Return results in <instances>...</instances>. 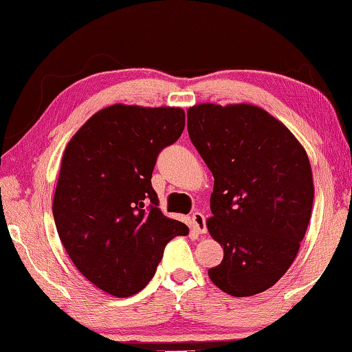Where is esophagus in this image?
I'll use <instances>...</instances> for the list:
<instances>
[{
	"label": "esophagus",
	"mask_w": 352,
	"mask_h": 352,
	"mask_svg": "<svg viewBox=\"0 0 352 352\" xmlns=\"http://www.w3.org/2000/svg\"><path fill=\"white\" fill-rule=\"evenodd\" d=\"M192 223L197 233H206V219L200 211L192 214Z\"/></svg>",
	"instance_id": "obj_1"
}]
</instances>
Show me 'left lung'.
I'll return each mask as SVG.
<instances>
[{"label": "left lung", "instance_id": "left-lung-1", "mask_svg": "<svg viewBox=\"0 0 352 352\" xmlns=\"http://www.w3.org/2000/svg\"><path fill=\"white\" fill-rule=\"evenodd\" d=\"M187 130L214 176L208 230L223 258L208 274L233 297L263 292L287 272L307 233L314 198L307 152L252 104H197Z\"/></svg>", "mask_w": 352, "mask_h": 352}]
</instances>
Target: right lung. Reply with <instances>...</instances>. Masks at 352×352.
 <instances>
[{"instance_id": "obj_1", "label": "right lung", "mask_w": 352, "mask_h": 352, "mask_svg": "<svg viewBox=\"0 0 352 352\" xmlns=\"http://www.w3.org/2000/svg\"><path fill=\"white\" fill-rule=\"evenodd\" d=\"M179 108L113 104L91 116L66 146L52 212L76 268L114 297L147 286L186 223L159 210L151 184L157 157L179 140Z\"/></svg>"}]
</instances>
